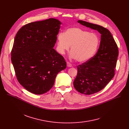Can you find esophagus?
Returning a JSON list of instances; mask_svg holds the SVG:
<instances>
[{
  "label": "esophagus",
  "mask_w": 129,
  "mask_h": 129,
  "mask_svg": "<svg viewBox=\"0 0 129 129\" xmlns=\"http://www.w3.org/2000/svg\"><path fill=\"white\" fill-rule=\"evenodd\" d=\"M67 66L68 67H72V64L71 63H70L69 62H67Z\"/></svg>",
  "instance_id": "esophagus-1"
}]
</instances>
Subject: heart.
Instances as JSON below:
<instances>
[{
    "label": "heart",
    "instance_id": "heart-1",
    "mask_svg": "<svg viewBox=\"0 0 129 129\" xmlns=\"http://www.w3.org/2000/svg\"><path fill=\"white\" fill-rule=\"evenodd\" d=\"M99 36L79 27H71L57 36V49L64 54L71 46V57L79 62H86L92 58L100 44Z\"/></svg>",
    "mask_w": 129,
    "mask_h": 129
}]
</instances>
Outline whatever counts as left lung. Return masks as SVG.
Masks as SVG:
<instances>
[{"label":"left lung","mask_w":129,"mask_h":129,"mask_svg":"<svg viewBox=\"0 0 129 129\" xmlns=\"http://www.w3.org/2000/svg\"><path fill=\"white\" fill-rule=\"evenodd\" d=\"M78 22L98 30L101 34V43L94 57L77 66L78 74L73 86L79 92L90 95L104 88L114 76L118 50L111 33L107 28L83 20Z\"/></svg>","instance_id":"left-lung-1"}]
</instances>
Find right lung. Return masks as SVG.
<instances>
[{
    "label": "right lung",
    "instance_id": "add662e5",
    "mask_svg": "<svg viewBox=\"0 0 129 129\" xmlns=\"http://www.w3.org/2000/svg\"><path fill=\"white\" fill-rule=\"evenodd\" d=\"M62 23L49 18L28 23L17 32L11 52L17 79L28 91L42 94L53 86L66 62L53 47Z\"/></svg>",
    "mask_w": 129,
    "mask_h": 129
}]
</instances>
